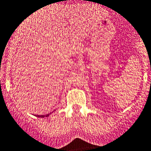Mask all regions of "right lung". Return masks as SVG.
Masks as SVG:
<instances>
[{"instance_id":"add662e5","label":"right lung","mask_w":151,"mask_h":151,"mask_svg":"<svg viewBox=\"0 0 151 151\" xmlns=\"http://www.w3.org/2000/svg\"><path fill=\"white\" fill-rule=\"evenodd\" d=\"M41 116H42V117H43V116H44V115H41Z\"/></svg>"}]
</instances>
